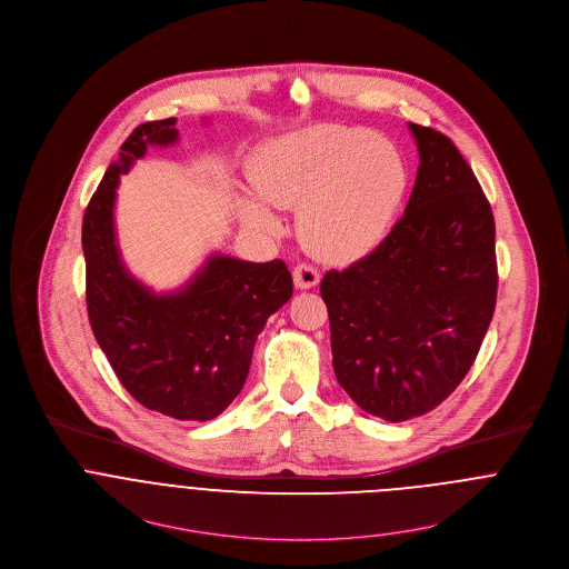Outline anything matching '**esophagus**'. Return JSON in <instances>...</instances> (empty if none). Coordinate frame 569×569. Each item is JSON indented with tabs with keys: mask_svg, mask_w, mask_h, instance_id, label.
I'll use <instances>...</instances> for the list:
<instances>
[{
	"mask_svg": "<svg viewBox=\"0 0 569 569\" xmlns=\"http://www.w3.org/2000/svg\"><path fill=\"white\" fill-rule=\"evenodd\" d=\"M293 282L298 289H312L319 284V271L312 264L302 262L293 269Z\"/></svg>",
	"mask_w": 569,
	"mask_h": 569,
	"instance_id": "obj_1",
	"label": "esophagus"
}]
</instances>
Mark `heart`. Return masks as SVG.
<instances>
[{"instance_id": "b5f03b06", "label": "heart", "mask_w": 569, "mask_h": 569, "mask_svg": "<svg viewBox=\"0 0 569 569\" xmlns=\"http://www.w3.org/2000/svg\"><path fill=\"white\" fill-rule=\"evenodd\" d=\"M250 180L273 207L300 208V234L312 254L361 259L389 232L409 187L402 152L376 132L315 126L262 146ZM246 217L273 232L278 219L257 200L241 202Z\"/></svg>"}]
</instances>
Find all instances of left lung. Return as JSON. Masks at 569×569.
<instances>
[{
    "mask_svg": "<svg viewBox=\"0 0 569 569\" xmlns=\"http://www.w3.org/2000/svg\"><path fill=\"white\" fill-rule=\"evenodd\" d=\"M409 128L419 167L405 214L319 287L339 385L387 421L428 413L461 385L498 293L493 212L471 167L446 134Z\"/></svg>",
    "mask_w": 569,
    "mask_h": 569,
    "instance_id": "left-lung-1",
    "label": "left lung"
}]
</instances>
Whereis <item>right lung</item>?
<instances>
[{
    "mask_svg": "<svg viewBox=\"0 0 569 569\" xmlns=\"http://www.w3.org/2000/svg\"><path fill=\"white\" fill-rule=\"evenodd\" d=\"M176 141V117L141 123L106 169L82 219L87 309L106 359L139 405L208 421L243 389L260 330L291 300L293 278L280 259L212 254L182 289L154 293L126 269L114 237L119 176L148 146Z\"/></svg>",
    "mask_w": 569,
    "mask_h": 569,
    "instance_id": "right-lung-1",
    "label": "right lung"
}]
</instances>
